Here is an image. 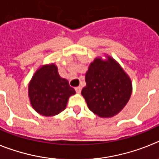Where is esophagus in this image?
<instances>
[{
	"mask_svg": "<svg viewBox=\"0 0 159 159\" xmlns=\"http://www.w3.org/2000/svg\"><path fill=\"white\" fill-rule=\"evenodd\" d=\"M81 87L80 86H79V87H76V88H75V92H77V93H80L81 92Z\"/></svg>",
	"mask_w": 159,
	"mask_h": 159,
	"instance_id": "obj_1",
	"label": "esophagus"
}]
</instances>
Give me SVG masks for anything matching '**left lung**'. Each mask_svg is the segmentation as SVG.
<instances>
[{"label": "left lung", "mask_w": 159, "mask_h": 159, "mask_svg": "<svg viewBox=\"0 0 159 159\" xmlns=\"http://www.w3.org/2000/svg\"><path fill=\"white\" fill-rule=\"evenodd\" d=\"M86 87L81 94L88 108L101 118L116 116L131 95L132 83L124 70L111 57H98L91 63L85 75Z\"/></svg>", "instance_id": "8db88e82"}]
</instances>
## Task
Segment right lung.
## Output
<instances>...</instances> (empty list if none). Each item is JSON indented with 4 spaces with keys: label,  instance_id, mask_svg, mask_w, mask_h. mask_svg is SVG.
Listing matches in <instances>:
<instances>
[{
    "label": "right lung",
    "instance_id": "1",
    "mask_svg": "<svg viewBox=\"0 0 159 159\" xmlns=\"http://www.w3.org/2000/svg\"><path fill=\"white\" fill-rule=\"evenodd\" d=\"M74 88L59 75L56 64L43 65L35 72L29 84V97L32 108L43 116H54L64 110Z\"/></svg>",
    "mask_w": 159,
    "mask_h": 159
}]
</instances>
